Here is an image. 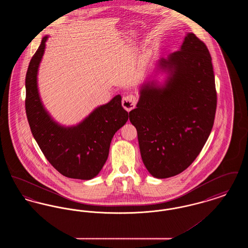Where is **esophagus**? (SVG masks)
Segmentation results:
<instances>
[{
	"label": "esophagus",
	"instance_id": "obj_1",
	"mask_svg": "<svg viewBox=\"0 0 248 248\" xmlns=\"http://www.w3.org/2000/svg\"><path fill=\"white\" fill-rule=\"evenodd\" d=\"M137 104V97L134 94H128L125 95L122 100V105L127 110H132Z\"/></svg>",
	"mask_w": 248,
	"mask_h": 248
}]
</instances>
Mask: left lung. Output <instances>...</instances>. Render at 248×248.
<instances>
[{
	"instance_id": "8db88e82",
	"label": "left lung",
	"mask_w": 248,
	"mask_h": 248,
	"mask_svg": "<svg viewBox=\"0 0 248 248\" xmlns=\"http://www.w3.org/2000/svg\"><path fill=\"white\" fill-rule=\"evenodd\" d=\"M159 75L162 82L155 79ZM216 108L211 56L189 32L178 51L156 62L129 112L143 164L153 177H174L192 164L211 133Z\"/></svg>"
}]
</instances>
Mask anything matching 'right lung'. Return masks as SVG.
Here are the masks:
<instances>
[{
	"mask_svg": "<svg viewBox=\"0 0 248 248\" xmlns=\"http://www.w3.org/2000/svg\"><path fill=\"white\" fill-rule=\"evenodd\" d=\"M46 35L26 74V113L32 136L48 162L65 177L89 180L105 165L114 134L128 120L121 94L96 107L77 124L63 125L51 116L38 87V72L46 51Z\"/></svg>",
	"mask_w": 248,
	"mask_h": 248,
	"instance_id": "1",
	"label": "right lung"
}]
</instances>
